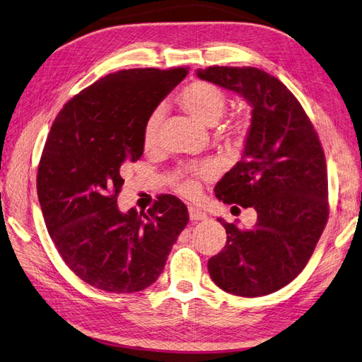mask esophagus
Instances as JSON below:
<instances>
[{"instance_id": "obj_1", "label": "esophagus", "mask_w": 362, "mask_h": 362, "mask_svg": "<svg viewBox=\"0 0 362 362\" xmlns=\"http://www.w3.org/2000/svg\"><path fill=\"white\" fill-rule=\"evenodd\" d=\"M206 217H208V216H206L204 211H200L199 208L189 206V219H191V221H194V222H197V221H205Z\"/></svg>"}]
</instances>
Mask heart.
<instances>
[{"label":"heart","instance_id":"obj_1","mask_svg":"<svg viewBox=\"0 0 362 362\" xmlns=\"http://www.w3.org/2000/svg\"><path fill=\"white\" fill-rule=\"evenodd\" d=\"M180 106L189 115L200 123L213 126L221 120L228 106V97L225 92L208 81H194L185 88L179 95ZM162 112L154 111L148 117L143 126V145L145 148H153L158 137V126H160ZM248 123L243 117H234L226 120L217 129V136L230 145H240L247 136ZM211 175L209 168L205 166H185L175 175V188L182 194H194L197 191V182L200 179H208Z\"/></svg>","mask_w":362,"mask_h":362}]
</instances>
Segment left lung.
<instances>
[{
  "instance_id": "left-lung-1",
  "label": "left lung",
  "mask_w": 362,
  "mask_h": 362,
  "mask_svg": "<svg viewBox=\"0 0 362 362\" xmlns=\"http://www.w3.org/2000/svg\"><path fill=\"white\" fill-rule=\"evenodd\" d=\"M197 77L238 92L253 107L240 162L214 192L223 204L253 206L257 222L245 230L217 219L226 245L208 260L209 276L231 295H270L304 270L329 221L322 145L298 98L265 71L209 66Z\"/></svg>"
}]
</instances>
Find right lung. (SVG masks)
I'll use <instances>...</instances> for the list:
<instances>
[{"label":"right lung","mask_w":362,"mask_h":362,"mask_svg":"<svg viewBox=\"0 0 362 362\" xmlns=\"http://www.w3.org/2000/svg\"><path fill=\"white\" fill-rule=\"evenodd\" d=\"M187 74L188 67L109 74L74 95L52 123L37 174L40 206L64 264L92 287H149L189 221L171 194L158 196L148 213L117 206L122 165L141 157L145 122Z\"/></svg>","instance_id":"add662e5"}]
</instances>
